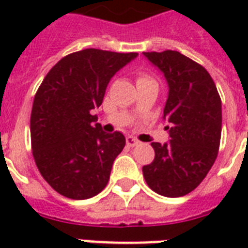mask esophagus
Instances as JSON below:
<instances>
[{
    "instance_id": "1",
    "label": "esophagus",
    "mask_w": 248,
    "mask_h": 248,
    "mask_svg": "<svg viewBox=\"0 0 248 248\" xmlns=\"http://www.w3.org/2000/svg\"><path fill=\"white\" fill-rule=\"evenodd\" d=\"M126 145L130 146V147H134V146L140 145V140L134 138V137H126Z\"/></svg>"
}]
</instances>
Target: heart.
Listing matches in <instances>:
<instances>
[{
	"label": "heart",
	"instance_id": "1",
	"mask_svg": "<svg viewBox=\"0 0 248 248\" xmlns=\"http://www.w3.org/2000/svg\"><path fill=\"white\" fill-rule=\"evenodd\" d=\"M142 81H153L150 77L147 76H140L138 77V82H142Z\"/></svg>",
	"mask_w": 248,
	"mask_h": 248
}]
</instances>
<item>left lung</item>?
Segmentation results:
<instances>
[{
    "label": "left lung",
    "mask_w": 248,
    "mask_h": 248,
    "mask_svg": "<svg viewBox=\"0 0 248 248\" xmlns=\"http://www.w3.org/2000/svg\"><path fill=\"white\" fill-rule=\"evenodd\" d=\"M163 73L169 97L163 118L169 143L153 142L154 161L142 169L153 191L183 197L199 186L217 159L222 133V102L208 71L179 51L143 53Z\"/></svg>",
    "instance_id": "8db88e82"
}]
</instances>
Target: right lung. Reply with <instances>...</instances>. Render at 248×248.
<instances>
[{
	"instance_id": "right-lung-1",
	"label": "right lung",
	"mask_w": 248,
	"mask_h": 248,
	"mask_svg": "<svg viewBox=\"0 0 248 248\" xmlns=\"http://www.w3.org/2000/svg\"><path fill=\"white\" fill-rule=\"evenodd\" d=\"M137 53L85 49L62 58L35 93L30 137L35 165L58 194L87 199L106 187L124 135L105 133L93 110L111 77Z\"/></svg>"
}]
</instances>
